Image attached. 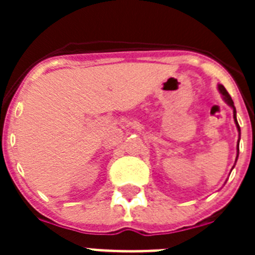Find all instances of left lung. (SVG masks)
<instances>
[{"label": "left lung", "instance_id": "1", "mask_svg": "<svg viewBox=\"0 0 255 255\" xmlns=\"http://www.w3.org/2000/svg\"><path fill=\"white\" fill-rule=\"evenodd\" d=\"M218 91H220V93L222 94V97H224L225 102H226L227 105H229L230 107H231L234 110V120H235L236 128H238V131L240 132V126H239L238 120H236V108H235V106H234L233 98H231V97H230V94L227 93V91H226V89H225L224 85H221V84L218 85ZM238 155H239V141H238ZM236 159H238V157H236Z\"/></svg>", "mask_w": 255, "mask_h": 255}]
</instances>
